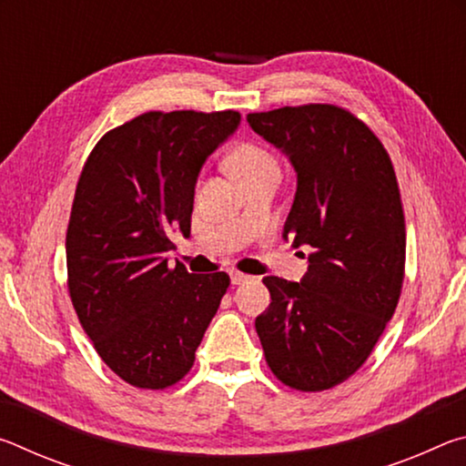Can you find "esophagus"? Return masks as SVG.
Instances as JSON below:
<instances>
[{
	"label": "esophagus",
	"instance_id": "1",
	"mask_svg": "<svg viewBox=\"0 0 466 466\" xmlns=\"http://www.w3.org/2000/svg\"><path fill=\"white\" fill-rule=\"evenodd\" d=\"M230 279H232L234 286H242V283H247L250 279V275H244L240 271H232L230 273Z\"/></svg>",
	"mask_w": 466,
	"mask_h": 466
}]
</instances>
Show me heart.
<instances>
[{
  "label": "heart",
  "mask_w": 466,
  "mask_h": 466,
  "mask_svg": "<svg viewBox=\"0 0 466 466\" xmlns=\"http://www.w3.org/2000/svg\"><path fill=\"white\" fill-rule=\"evenodd\" d=\"M228 167L244 185L248 180L279 170V164L269 149L255 144V141H238L228 154Z\"/></svg>",
  "instance_id": "1"
}]
</instances>
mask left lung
Segmentation results:
<instances>
[{
    "label": "left lung",
    "mask_w": 466,
    "mask_h": 466,
    "mask_svg": "<svg viewBox=\"0 0 466 466\" xmlns=\"http://www.w3.org/2000/svg\"><path fill=\"white\" fill-rule=\"evenodd\" d=\"M252 131L294 164L298 188L283 238L310 247L309 271L263 283L271 304L255 327L279 382L320 392L364 366L405 279V214L390 156L337 105L250 113Z\"/></svg>",
    "instance_id": "left-lung-1"
}]
</instances>
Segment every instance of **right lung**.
Masks as SVG:
<instances>
[{
    "label": "right lung",
    "mask_w": 466,
    "mask_h": 466,
    "mask_svg": "<svg viewBox=\"0 0 466 466\" xmlns=\"http://www.w3.org/2000/svg\"><path fill=\"white\" fill-rule=\"evenodd\" d=\"M240 123L236 110H149L110 129L86 160L69 216L67 289L102 361L136 389L191 372L230 286L224 271L168 265L170 234H191L195 183Z\"/></svg>",
    "instance_id": "add662e5"
}]
</instances>
